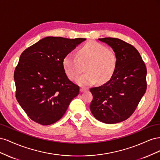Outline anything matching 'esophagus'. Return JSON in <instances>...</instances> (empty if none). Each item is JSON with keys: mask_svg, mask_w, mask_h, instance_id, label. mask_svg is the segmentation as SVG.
<instances>
[{"mask_svg": "<svg viewBox=\"0 0 160 160\" xmlns=\"http://www.w3.org/2000/svg\"><path fill=\"white\" fill-rule=\"evenodd\" d=\"M87 90H88V89H86V88H80V92H85V91H86Z\"/></svg>", "mask_w": 160, "mask_h": 160, "instance_id": "34e87169", "label": "esophagus"}]
</instances>
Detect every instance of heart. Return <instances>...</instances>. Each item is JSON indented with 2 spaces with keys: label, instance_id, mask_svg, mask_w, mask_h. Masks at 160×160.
Here are the masks:
<instances>
[{
  "label": "heart",
  "instance_id": "heart-1",
  "mask_svg": "<svg viewBox=\"0 0 160 160\" xmlns=\"http://www.w3.org/2000/svg\"><path fill=\"white\" fill-rule=\"evenodd\" d=\"M118 57L111 49L97 42H89L77 52V57L69 53L62 60V66L69 78L75 81L83 71L86 72L77 80L81 86H89L97 81L103 84L113 76Z\"/></svg>",
  "mask_w": 160,
  "mask_h": 160
}]
</instances>
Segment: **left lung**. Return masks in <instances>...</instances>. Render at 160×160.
Instances as JSON below:
<instances>
[{
	"mask_svg": "<svg viewBox=\"0 0 160 160\" xmlns=\"http://www.w3.org/2000/svg\"><path fill=\"white\" fill-rule=\"evenodd\" d=\"M112 48L118 63L111 78L103 85L90 89V109L100 122L113 124L133 114L147 89V69L138 50L117 38H99Z\"/></svg>",
	"mask_w": 160,
	"mask_h": 160,
	"instance_id": "1",
	"label": "left lung"
}]
</instances>
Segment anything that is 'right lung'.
Wrapping results in <instances>:
<instances>
[{
  "mask_svg": "<svg viewBox=\"0 0 160 160\" xmlns=\"http://www.w3.org/2000/svg\"><path fill=\"white\" fill-rule=\"evenodd\" d=\"M85 40L47 37L22 52L14 72L16 98L35 122H57L78 95L79 87L68 79L62 60Z\"/></svg>",
  "mask_w": 160,
  "mask_h": 160,
  "instance_id": "1",
  "label": "right lung"
}]
</instances>
